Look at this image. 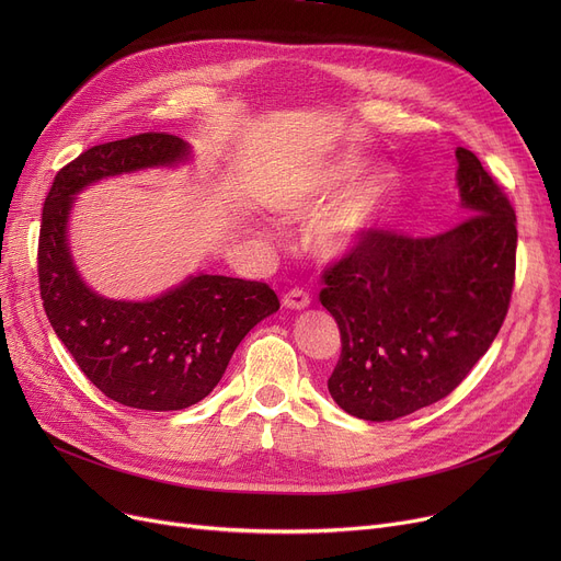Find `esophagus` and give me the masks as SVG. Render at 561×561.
Masks as SVG:
<instances>
[{
	"label": "esophagus",
	"mask_w": 561,
	"mask_h": 561,
	"mask_svg": "<svg viewBox=\"0 0 561 561\" xmlns=\"http://www.w3.org/2000/svg\"><path fill=\"white\" fill-rule=\"evenodd\" d=\"M282 305H284L286 309H296V311H300V309H307V307H309V296H307L305 290H300V288H293V290L284 293Z\"/></svg>",
	"instance_id": "1"
}]
</instances>
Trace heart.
<instances>
[{
    "label": "heart",
    "instance_id": "b5f03b06",
    "mask_svg": "<svg viewBox=\"0 0 561 561\" xmlns=\"http://www.w3.org/2000/svg\"><path fill=\"white\" fill-rule=\"evenodd\" d=\"M362 165L364 161L357 154H343L316 168L309 180L279 206V214L288 222L311 220L343 185L355 180ZM398 188V174L387 165H377L362 174L311 222L307 236L309 252L325 263H336L355 254L389 222Z\"/></svg>",
    "mask_w": 561,
    "mask_h": 561
}]
</instances>
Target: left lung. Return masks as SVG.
<instances>
[{
  "label": "left lung",
  "mask_w": 561,
  "mask_h": 561,
  "mask_svg": "<svg viewBox=\"0 0 561 561\" xmlns=\"http://www.w3.org/2000/svg\"><path fill=\"white\" fill-rule=\"evenodd\" d=\"M455 157L466 220L430 239L377 231L322 275L341 332L328 389L350 416L396 421L450 396L503 328L516 214L473 152Z\"/></svg>",
  "instance_id": "8db88e82"
}]
</instances>
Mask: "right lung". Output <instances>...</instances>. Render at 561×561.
I'll return each mask as SVG.
<instances>
[{"label": "right lung", "mask_w": 561, "mask_h": 561, "mask_svg": "<svg viewBox=\"0 0 561 561\" xmlns=\"http://www.w3.org/2000/svg\"><path fill=\"white\" fill-rule=\"evenodd\" d=\"M191 161L170 134L95 145L58 170L43 206L38 279L45 313L81 373L111 400L147 411L186 409L209 396L233 350L279 309L268 284L197 273L152 300H111L88 286L70 252L75 197L106 176Z\"/></svg>", "instance_id": "add662e5"}]
</instances>
